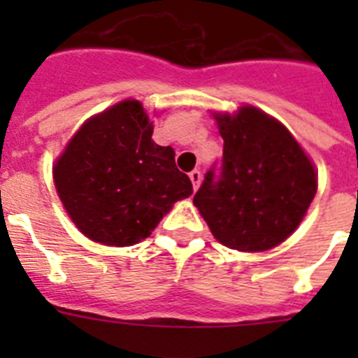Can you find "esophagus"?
I'll return each instance as SVG.
<instances>
[{
    "instance_id": "obj_1",
    "label": "esophagus",
    "mask_w": 358,
    "mask_h": 358,
    "mask_svg": "<svg viewBox=\"0 0 358 358\" xmlns=\"http://www.w3.org/2000/svg\"><path fill=\"white\" fill-rule=\"evenodd\" d=\"M189 181H192V185H194V189H197L199 186H201L202 173L199 172V170H192V172H189Z\"/></svg>"
}]
</instances>
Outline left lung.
Here are the masks:
<instances>
[{
	"label": "left lung",
	"mask_w": 358,
	"mask_h": 358,
	"mask_svg": "<svg viewBox=\"0 0 358 358\" xmlns=\"http://www.w3.org/2000/svg\"><path fill=\"white\" fill-rule=\"evenodd\" d=\"M224 140L194 204L220 243L267 251L294 233L317 192V173L280 122L256 107L217 115Z\"/></svg>",
	"instance_id": "obj_1"
}]
</instances>
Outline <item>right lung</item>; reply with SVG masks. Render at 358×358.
<instances>
[{"label": "right lung", "instance_id": "1", "mask_svg": "<svg viewBox=\"0 0 358 358\" xmlns=\"http://www.w3.org/2000/svg\"><path fill=\"white\" fill-rule=\"evenodd\" d=\"M143 106L125 100L82 125L53 169L57 194L87 238L125 248L147 238L194 194L172 147L152 140Z\"/></svg>", "mask_w": 358, "mask_h": 358}]
</instances>
